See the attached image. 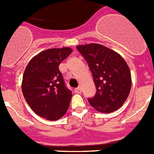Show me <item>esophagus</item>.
I'll use <instances>...</instances> for the list:
<instances>
[{
    "label": "esophagus",
    "instance_id": "obj_1",
    "mask_svg": "<svg viewBox=\"0 0 154 154\" xmlns=\"http://www.w3.org/2000/svg\"><path fill=\"white\" fill-rule=\"evenodd\" d=\"M75 91L76 93H78V94L81 93V92H82V89H81V87H78V88H76V89H75Z\"/></svg>",
    "mask_w": 154,
    "mask_h": 154
}]
</instances>
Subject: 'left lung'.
Wrapping results in <instances>:
<instances>
[{
  "label": "left lung",
  "instance_id": "obj_1",
  "mask_svg": "<svg viewBox=\"0 0 154 154\" xmlns=\"http://www.w3.org/2000/svg\"><path fill=\"white\" fill-rule=\"evenodd\" d=\"M89 65L96 93L88 99L97 111L109 113L120 108L131 89V74L119 54L99 44L76 47Z\"/></svg>",
  "mask_w": 154,
  "mask_h": 154
}]
</instances>
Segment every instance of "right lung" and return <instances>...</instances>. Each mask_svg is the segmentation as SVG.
<instances>
[{
  "instance_id": "1",
  "label": "right lung",
  "mask_w": 154,
  "mask_h": 154,
  "mask_svg": "<svg viewBox=\"0 0 154 154\" xmlns=\"http://www.w3.org/2000/svg\"><path fill=\"white\" fill-rule=\"evenodd\" d=\"M72 52L69 47L45 50L31 58L24 70L23 96L31 109L48 120L61 119L69 109L72 94L58 67Z\"/></svg>"
}]
</instances>
